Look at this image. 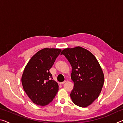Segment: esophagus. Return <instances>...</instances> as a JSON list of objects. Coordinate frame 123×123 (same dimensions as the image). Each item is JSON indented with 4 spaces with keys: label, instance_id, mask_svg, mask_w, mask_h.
I'll return each instance as SVG.
<instances>
[{
    "label": "esophagus",
    "instance_id": "34e87169",
    "mask_svg": "<svg viewBox=\"0 0 123 123\" xmlns=\"http://www.w3.org/2000/svg\"><path fill=\"white\" fill-rule=\"evenodd\" d=\"M66 82V81H63V82H60V84L62 85V84H64V83H65Z\"/></svg>",
    "mask_w": 123,
    "mask_h": 123
}]
</instances>
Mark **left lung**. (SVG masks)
Here are the masks:
<instances>
[{
    "mask_svg": "<svg viewBox=\"0 0 123 123\" xmlns=\"http://www.w3.org/2000/svg\"><path fill=\"white\" fill-rule=\"evenodd\" d=\"M61 54L72 67V100L78 106L87 107L98 98L103 88L104 76L100 65L90 51L80 47L66 48Z\"/></svg>",
    "mask_w": 123,
    "mask_h": 123,
    "instance_id": "obj_1",
    "label": "left lung"
}]
</instances>
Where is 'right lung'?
<instances>
[{"label":"right lung","instance_id":"right-lung-1","mask_svg":"<svg viewBox=\"0 0 123 123\" xmlns=\"http://www.w3.org/2000/svg\"><path fill=\"white\" fill-rule=\"evenodd\" d=\"M61 51V49L44 48L31 57L22 77L25 92L33 103L44 106L53 100L59 91L49 70Z\"/></svg>","mask_w":123,"mask_h":123}]
</instances>
